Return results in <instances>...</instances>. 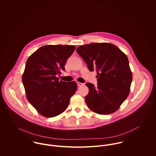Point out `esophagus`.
Instances as JSON below:
<instances>
[{
    "label": "esophagus",
    "instance_id": "34e87169",
    "mask_svg": "<svg viewBox=\"0 0 156 156\" xmlns=\"http://www.w3.org/2000/svg\"><path fill=\"white\" fill-rule=\"evenodd\" d=\"M77 85H78V86H82V85H84L83 83H80V82H77Z\"/></svg>",
    "mask_w": 156,
    "mask_h": 156
}]
</instances>
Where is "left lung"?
<instances>
[{"label":"left lung","instance_id":"obj_1","mask_svg":"<svg viewBox=\"0 0 156 156\" xmlns=\"http://www.w3.org/2000/svg\"><path fill=\"white\" fill-rule=\"evenodd\" d=\"M76 51L89 71L97 73V87L86 83L89 88L85 97L87 106L100 115L116 111L127 98L132 81L127 56L115 45L107 43L80 45Z\"/></svg>","mask_w":156,"mask_h":156}]
</instances>
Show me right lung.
<instances>
[{"mask_svg":"<svg viewBox=\"0 0 156 156\" xmlns=\"http://www.w3.org/2000/svg\"><path fill=\"white\" fill-rule=\"evenodd\" d=\"M75 45H47L27 59L22 82L29 102L41 115L55 117L66 110L75 94V82L59 81L56 76L65 71L67 59Z\"/></svg>","mask_w":156,"mask_h":156,"instance_id":"1","label":"right lung"}]
</instances>
